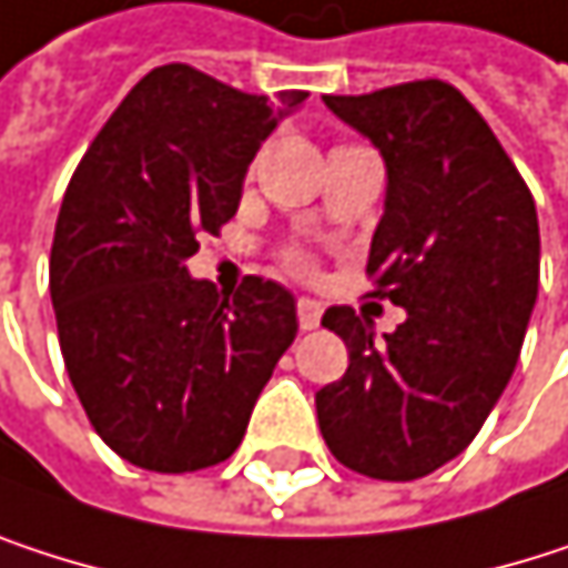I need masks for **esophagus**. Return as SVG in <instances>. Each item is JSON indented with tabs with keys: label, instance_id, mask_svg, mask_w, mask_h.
Listing matches in <instances>:
<instances>
[{
	"label": "esophagus",
	"instance_id": "34e87169",
	"mask_svg": "<svg viewBox=\"0 0 568 568\" xmlns=\"http://www.w3.org/2000/svg\"><path fill=\"white\" fill-rule=\"evenodd\" d=\"M321 314H324V307H321L317 301H311V297H301V301H297V321H301V331H314V327L321 324Z\"/></svg>",
	"mask_w": 568,
	"mask_h": 568
}]
</instances>
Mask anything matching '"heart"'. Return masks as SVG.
<instances>
[{
  "label": "heart",
  "instance_id": "1",
  "mask_svg": "<svg viewBox=\"0 0 568 568\" xmlns=\"http://www.w3.org/2000/svg\"><path fill=\"white\" fill-rule=\"evenodd\" d=\"M284 261H287V267H294V271H307L311 264H307V257L301 254V251H287L284 254Z\"/></svg>",
  "mask_w": 568,
  "mask_h": 568
}]
</instances>
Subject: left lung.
Instances as JSON below:
<instances>
[{
	"label": "left lung",
	"instance_id": "8db88e82",
	"mask_svg": "<svg viewBox=\"0 0 568 568\" xmlns=\"http://www.w3.org/2000/svg\"><path fill=\"white\" fill-rule=\"evenodd\" d=\"M324 105L384 154L367 274L374 297L407 321L374 341V321L354 307L324 314L351 367L317 390V424L347 469L407 483L473 443L516 371L539 291L536 201L449 82L324 95Z\"/></svg>",
	"mask_w": 568,
	"mask_h": 568
}]
</instances>
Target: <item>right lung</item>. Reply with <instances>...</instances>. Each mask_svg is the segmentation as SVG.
Instances as JSON below:
<instances>
[{
    "mask_svg": "<svg viewBox=\"0 0 568 568\" xmlns=\"http://www.w3.org/2000/svg\"><path fill=\"white\" fill-rule=\"evenodd\" d=\"M304 99L151 69L65 187L49 257L59 347L95 433L142 469L227 459L297 337L287 287L244 277L224 294L184 261L234 217L247 164Z\"/></svg>",
    "mask_w": 568,
    "mask_h": 568,
    "instance_id": "right-lung-1",
    "label": "right lung"
}]
</instances>
